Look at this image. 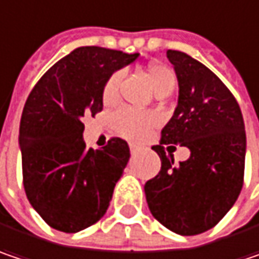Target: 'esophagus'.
I'll use <instances>...</instances> for the list:
<instances>
[{"instance_id":"1","label":"esophagus","mask_w":259,"mask_h":259,"mask_svg":"<svg viewBox=\"0 0 259 259\" xmlns=\"http://www.w3.org/2000/svg\"><path fill=\"white\" fill-rule=\"evenodd\" d=\"M130 150H131V155H137L140 150H141V147L140 146H137V144H130Z\"/></svg>"}]
</instances>
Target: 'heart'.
<instances>
[{"mask_svg": "<svg viewBox=\"0 0 259 259\" xmlns=\"http://www.w3.org/2000/svg\"><path fill=\"white\" fill-rule=\"evenodd\" d=\"M146 76L156 94H169L176 87V75L169 66L152 63L146 67ZM122 79L119 72L113 73L103 88V102L112 103L118 97V90ZM157 123V118L152 112H136L131 109H120L113 115L115 130L126 139H143L149 130Z\"/></svg>", "mask_w": 259, "mask_h": 259, "instance_id": "b5f03b06", "label": "heart"}]
</instances>
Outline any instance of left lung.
Wrapping results in <instances>:
<instances>
[{
  "label": "left lung",
  "mask_w": 259,
  "mask_h": 259,
  "mask_svg": "<svg viewBox=\"0 0 259 259\" xmlns=\"http://www.w3.org/2000/svg\"><path fill=\"white\" fill-rule=\"evenodd\" d=\"M178 81V103L162 130V144L181 143L190 157L174 163L162 146L160 171L144 186L149 209L166 229L193 236L212 229L229 212L243 186L246 134L230 90L205 65L168 50Z\"/></svg>",
  "instance_id": "8db88e82"
}]
</instances>
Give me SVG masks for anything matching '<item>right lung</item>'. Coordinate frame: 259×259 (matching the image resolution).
<instances>
[{"instance_id":"add662e5","label":"right lung","mask_w":259,"mask_h":259,"mask_svg":"<svg viewBox=\"0 0 259 259\" xmlns=\"http://www.w3.org/2000/svg\"><path fill=\"white\" fill-rule=\"evenodd\" d=\"M139 56L75 48L29 94L19 131L23 186L32 208L56 230H83L109 208L130 147L125 140L112 139L102 149H87L82 118L102 112L107 79Z\"/></svg>"}]
</instances>
